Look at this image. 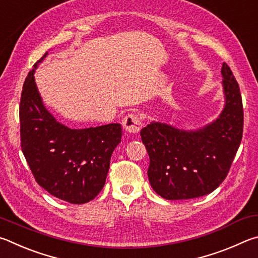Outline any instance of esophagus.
Segmentation results:
<instances>
[{
  "mask_svg": "<svg viewBox=\"0 0 258 258\" xmlns=\"http://www.w3.org/2000/svg\"><path fill=\"white\" fill-rule=\"evenodd\" d=\"M122 125H123L125 133L137 134L142 129L141 117L137 114H128L124 117L123 121H122Z\"/></svg>",
  "mask_w": 258,
  "mask_h": 258,
  "instance_id": "34e87169",
  "label": "esophagus"
}]
</instances>
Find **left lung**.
Wrapping results in <instances>:
<instances>
[{"label": "left lung", "mask_w": 258, "mask_h": 258, "mask_svg": "<svg viewBox=\"0 0 258 258\" xmlns=\"http://www.w3.org/2000/svg\"><path fill=\"white\" fill-rule=\"evenodd\" d=\"M225 106L213 123L183 132L153 122L141 130L150 155L148 179L165 200H190L215 190L227 177L241 143L243 108L239 85L222 64Z\"/></svg>", "instance_id": "1"}]
</instances>
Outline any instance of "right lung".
<instances>
[{"mask_svg": "<svg viewBox=\"0 0 258 258\" xmlns=\"http://www.w3.org/2000/svg\"><path fill=\"white\" fill-rule=\"evenodd\" d=\"M29 71L22 87L19 117L21 150L34 178L52 196L71 204L94 200L105 183L111 155L122 137L121 125L70 129L45 108Z\"/></svg>", "mask_w": 258, "mask_h": 258, "instance_id": "obj_1", "label": "right lung"}]
</instances>
